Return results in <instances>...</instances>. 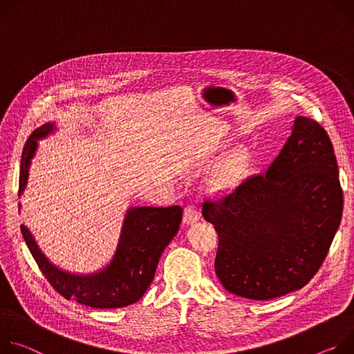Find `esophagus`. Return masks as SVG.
Returning a JSON list of instances; mask_svg holds the SVG:
<instances>
[{
	"label": "esophagus",
	"instance_id": "1",
	"mask_svg": "<svg viewBox=\"0 0 354 354\" xmlns=\"http://www.w3.org/2000/svg\"><path fill=\"white\" fill-rule=\"evenodd\" d=\"M200 215H198V211L197 208H195L194 205H188L184 208V215H183V222L185 225H194L195 222L198 221Z\"/></svg>",
	"mask_w": 354,
	"mask_h": 354
}]
</instances>
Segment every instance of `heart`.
I'll use <instances>...</instances> for the list:
<instances>
[{"label":"heart","instance_id":"heart-1","mask_svg":"<svg viewBox=\"0 0 354 354\" xmlns=\"http://www.w3.org/2000/svg\"><path fill=\"white\" fill-rule=\"evenodd\" d=\"M252 166V153L246 146L227 151L207 177V189L214 195H226L236 189L248 177Z\"/></svg>","mask_w":354,"mask_h":354}]
</instances>
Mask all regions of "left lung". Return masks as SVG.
Returning a JSON list of instances; mask_svg holds the SVG:
<instances>
[{"label":"left lung","mask_w":354,"mask_h":354,"mask_svg":"<svg viewBox=\"0 0 354 354\" xmlns=\"http://www.w3.org/2000/svg\"><path fill=\"white\" fill-rule=\"evenodd\" d=\"M343 192L325 129L297 116L267 171L203 205L219 248L215 272L229 292L266 301L301 290L324 263L339 229Z\"/></svg>","instance_id":"obj_1"}]
</instances>
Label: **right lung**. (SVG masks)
Instances as JSON below:
<instances>
[{"label":"right lung","mask_w":354,"mask_h":354,"mask_svg":"<svg viewBox=\"0 0 354 354\" xmlns=\"http://www.w3.org/2000/svg\"><path fill=\"white\" fill-rule=\"evenodd\" d=\"M56 122H46L29 136L21 159L19 197L25 192L32 160L44 140L57 132ZM19 203V209H21ZM178 205L128 207L120 238L111 260L93 272H74L52 263L37 246L28 226L21 225L25 243L52 287L67 299L98 309L124 308L139 301L154 279L162 253L180 229Z\"/></svg>","instance_id":"obj_1"}]
</instances>
